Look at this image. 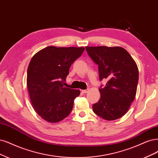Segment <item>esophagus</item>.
Segmentation results:
<instances>
[{"mask_svg": "<svg viewBox=\"0 0 158 158\" xmlns=\"http://www.w3.org/2000/svg\"><path fill=\"white\" fill-rule=\"evenodd\" d=\"M81 91H82L83 93H84V94H86V93H88V92L89 91V89H86L81 90Z\"/></svg>", "mask_w": 158, "mask_h": 158, "instance_id": "1", "label": "esophagus"}]
</instances>
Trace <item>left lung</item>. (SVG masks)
I'll list each match as a JSON object with an SVG mask.
<instances>
[{
    "label": "left lung",
    "instance_id": "1",
    "mask_svg": "<svg viewBox=\"0 0 158 158\" xmlns=\"http://www.w3.org/2000/svg\"><path fill=\"white\" fill-rule=\"evenodd\" d=\"M90 58L99 66L101 98L93 105L95 114L106 120H114L126 114L134 101L139 81L137 65L122 47L86 46Z\"/></svg>",
    "mask_w": 158,
    "mask_h": 158
}]
</instances>
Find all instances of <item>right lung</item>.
Wrapping results in <instances>:
<instances>
[{"label": "right lung", "instance_id": "add662e5", "mask_svg": "<svg viewBox=\"0 0 158 158\" xmlns=\"http://www.w3.org/2000/svg\"><path fill=\"white\" fill-rule=\"evenodd\" d=\"M84 47L48 46L32 57L27 85L35 110L46 121L57 123L69 115L80 91L64 87L69 69Z\"/></svg>", "mask_w": 158, "mask_h": 158}]
</instances>
